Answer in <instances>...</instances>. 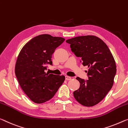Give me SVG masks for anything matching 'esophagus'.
<instances>
[{
	"label": "esophagus",
	"mask_w": 128,
	"mask_h": 128,
	"mask_svg": "<svg viewBox=\"0 0 128 128\" xmlns=\"http://www.w3.org/2000/svg\"><path fill=\"white\" fill-rule=\"evenodd\" d=\"M65 79L66 80H72V77H70V76H65Z\"/></svg>",
	"instance_id": "34e87169"
}]
</instances>
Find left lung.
Instances as JSON below:
<instances>
[{
	"label": "left lung",
	"mask_w": 128,
	"mask_h": 128,
	"mask_svg": "<svg viewBox=\"0 0 128 128\" xmlns=\"http://www.w3.org/2000/svg\"><path fill=\"white\" fill-rule=\"evenodd\" d=\"M72 52L80 62L89 68L88 80L76 77L80 87L74 92L75 99L85 106L97 105L113 86L116 74L115 60L103 40L96 36L86 35L68 39Z\"/></svg>",
	"instance_id": "left-lung-1"
}]
</instances>
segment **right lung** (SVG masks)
Listing matches in <instances>:
<instances>
[{
    "mask_svg": "<svg viewBox=\"0 0 128 128\" xmlns=\"http://www.w3.org/2000/svg\"><path fill=\"white\" fill-rule=\"evenodd\" d=\"M61 37L43 34L31 39L19 52L15 72L20 87L34 102L42 104L54 97L65 77L45 72L52 65L55 50L64 42Z\"/></svg>",
    "mask_w": 128,
    "mask_h": 128,
    "instance_id": "add662e5",
    "label": "right lung"
}]
</instances>
